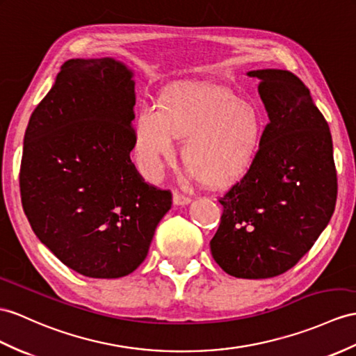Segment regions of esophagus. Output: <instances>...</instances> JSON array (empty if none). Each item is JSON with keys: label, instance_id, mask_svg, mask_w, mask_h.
<instances>
[{"label": "esophagus", "instance_id": "1", "mask_svg": "<svg viewBox=\"0 0 356 356\" xmlns=\"http://www.w3.org/2000/svg\"><path fill=\"white\" fill-rule=\"evenodd\" d=\"M192 202V197L181 193H173V205H187Z\"/></svg>", "mask_w": 356, "mask_h": 356}]
</instances>
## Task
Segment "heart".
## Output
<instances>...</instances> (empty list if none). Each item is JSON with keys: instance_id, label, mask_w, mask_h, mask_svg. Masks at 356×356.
Instances as JSON below:
<instances>
[{"instance_id": "b5f03b06", "label": "heart", "mask_w": 356, "mask_h": 356, "mask_svg": "<svg viewBox=\"0 0 356 356\" xmlns=\"http://www.w3.org/2000/svg\"><path fill=\"white\" fill-rule=\"evenodd\" d=\"M264 134L252 102L220 88L178 89L160 106L143 104L134 122V154L142 175L159 181L186 138L184 161L207 186L237 184L252 169Z\"/></svg>"}]
</instances>
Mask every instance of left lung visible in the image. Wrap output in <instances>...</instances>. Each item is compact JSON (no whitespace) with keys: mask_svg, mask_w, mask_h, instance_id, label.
I'll use <instances>...</instances> for the list:
<instances>
[{"mask_svg":"<svg viewBox=\"0 0 356 356\" xmlns=\"http://www.w3.org/2000/svg\"><path fill=\"white\" fill-rule=\"evenodd\" d=\"M267 110L252 169L219 202L211 255L236 278L266 280L296 266L332 218L337 170L326 119L299 78L282 69L250 71Z\"/></svg>","mask_w":356,"mask_h":356,"instance_id":"obj_1","label":"left lung"}]
</instances>
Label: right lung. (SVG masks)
Masks as SVG:
<instances>
[{"instance_id":"right-lung-1","label":"right lung","mask_w":356,"mask_h":356,"mask_svg":"<svg viewBox=\"0 0 356 356\" xmlns=\"http://www.w3.org/2000/svg\"><path fill=\"white\" fill-rule=\"evenodd\" d=\"M133 72L115 58H72L24 136L25 216L60 261L89 278L129 275L170 210V190L145 183L134 148Z\"/></svg>"}]
</instances>
